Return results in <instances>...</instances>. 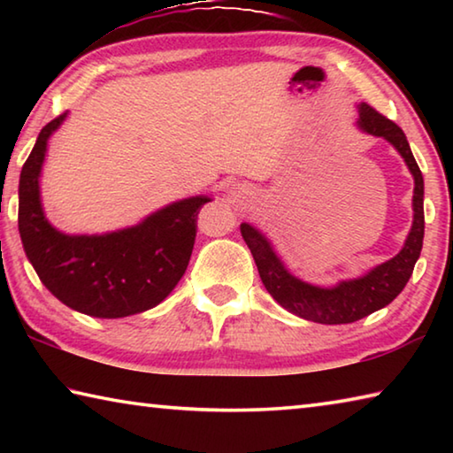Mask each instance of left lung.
<instances>
[{
  "mask_svg": "<svg viewBox=\"0 0 453 453\" xmlns=\"http://www.w3.org/2000/svg\"><path fill=\"white\" fill-rule=\"evenodd\" d=\"M359 127L392 143L402 153L413 175V181H416L413 226L400 254L389 262L373 267L364 278L342 281L337 288L324 289L294 278L275 256L270 242L256 227L250 224H242L240 227L243 240L256 259L259 278L273 300L296 316L318 321V324H351V321L362 319L392 303L405 288V283L410 281L413 265H416L421 245H424V175L419 172L405 134L400 126H395L392 119L381 116L367 104L359 105Z\"/></svg>",
  "mask_w": 453,
  "mask_h": 453,
  "instance_id": "left-lung-1",
  "label": "left lung"
}]
</instances>
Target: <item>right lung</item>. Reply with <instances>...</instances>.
Returning <instances> with one entry per match:
<instances>
[{"instance_id":"add662e5","label":"right lung","mask_w":453,"mask_h":453,"mask_svg":"<svg viewBox=\"0 0 453 453\" xmlns=\"http://www.w3.org/2000/svg\"><path fill=\"white\" fill-rule=\"evenodd\" d=\"M64 118L61 113L42 129L21 167L18 226L26 256L43 286L75 311L126 318L156 308L188 270L197 213L210 197L181 199L121 232L59 234L43 216L37 181L48 137Z\"/></svg>"}]
</instances>
